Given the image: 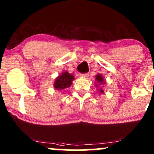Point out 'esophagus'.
I'll return each instance as SVG.
<instances>
[{
	"mask_svg": "<svg viewBox=\"0 0 154 154\" xmlns=\"http://www.w3.org/2000/svg\"><path fill=\"white\" fill-rule=\"evenodd\" d=\"M89 75H88V73H85V74H80V77H84V78H86V77H88Z\"/></svg>",
	"mask_w": 154,
	"mask_h": 154,
	"instance_id": "obj_1",
	"label": "esophagus"
}]
</instances>
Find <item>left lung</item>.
I'll return each mask as SVG.
<instances>
[{
  "label": "left lung",
  "mask_w": 154,
  "mask_h": 154,
  "mask_svg": "<svg viewBox=\"0 0 154 154\" xmlns=\"http://www.w3.org/2000/svg\"><path fill=\"white\" fill-rule=\"evenodd\" d=\"M95 82H96L97 83H98V85H105L106 84V82L104 81V79L103 78V77H102L101 75H100V74H98L96 76H95ZM96 85V87H98V85ZM100 93H103V91L102 89L100 90Z\"/></svg>",
  "instance_id": "obj_1"
}]
</instances>
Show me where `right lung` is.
<instances>
[{
    "label": "right lung",
    "mask_w": 154,
    "mask_h": 154,
    "mask_svg": "<svg viewBox=\"0 0 154 154\" xmlns=\"http://www.w3.org/2000/svg\"><path fill=\"white\" fill-rule=\"evenodd\" d=\"M74 79H75L74 75H71L67 72H63L61 75L56 77L54 86L58 91H63V90L69 88L71 86L72 81Z\"/></svg>",
    "instance_id": "right-lung-1"
}]
</instances>
